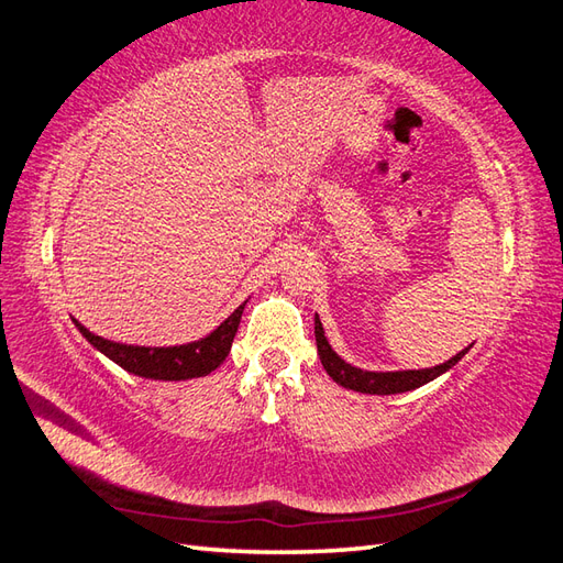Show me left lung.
Wrapping results in <instances>:
<instances>
[{
    "instance_id": "8db88e82",
    "label": "left lung",
    "mask_w": 563,
    "mask_h": 563,
    "mask_svg": "<svg viewBox=\"0 0 563 563\" xmlns=\"http://www.w3.org/2000/svg\"><path fill=\"white\" fill-rule=\"evenodd\" d=\"M316 342H318V356L322 361L324 371L330 373V378L334 383H340L342 387H349V390L356 393H366V395H395V393H407L415 390V387L429 383L433 378H439L441 373L448 368H453L457 361L467 354V349H462L460 354L453 358H448L445 364L433 366V368H421V371H387V373H376V371H361L352 364H346L344 358L336 356L332 352L330 342L324 340V330L320 320L316 318Z\"/></svg>"
}]
</instances>
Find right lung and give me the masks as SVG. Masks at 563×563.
Instances as JSON below:
<instances>
[{"mask_svg":"<svg viewBox=\"0 0 563 563\" xmlns=\"http://www.w3.org/2000/svg\"><path fill=\"white\" fill-rule=\"evenodd\" d=\"M243 308L245 306L235 308L214 332L205 336V340L180 346L118 344L89 332L77 320H74V324H77L79 332L98 349V352L106 354L110 361H115L120 368L134 373V376L154 380H187L202 378L223 364V358L231 352L233 336L239 332Z\"/></svg>","mask_w":563,"mask_h":563,"instance_id":"obj_1","label":"right lung"}]
</instances>
